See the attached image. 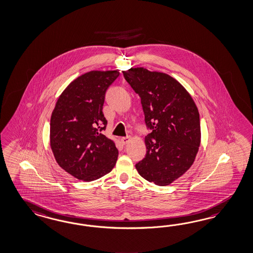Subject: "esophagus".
Segmentation results:
<instances>
[{
    "instance_id": "esophagus-1",
    "label": "esophagus",
    "mask_w": 253,
    "mask_h": 253,
    "mask_svg": "<svg viewBox=\"0 0 253 253\" xmlns=\"http://www.w3.org/2000/svg\"><path fill=\"white\" fill-rule=\"evenodd\" d=\"M130 138H131V137H128V136H127V137H121V142H122L123 144H126V143L129 142Z\"/></svg>"
}]
</instances>
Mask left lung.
Here are the masks:
<instances>
[{
  "label": "left lung",
  "instance_id": "8db88e82",
  "mask_svg": "<svg viewBox=\"0 0 253 253\" xmlns=\"http://www.w3.org/2000/svg\"><path fill=\"white\" fill-rule=\"evenodd\" d=\"M139 95L145 123L146 156L136 165L138 173L158 186H168L186 173L201 145L200 114L190 94L166 73L144 67L123 71Z\"/></svg>",
  "mask_w": 253,
  "mask_h": 253
}]
</instances>
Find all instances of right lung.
Segmentation results:
<instances>
[{"label": "right lung", "mask_w": 253, "mask_h": 253, "mask_svg": "<svg viewBox=\"0 0 253 253\" xmlns=\"http://www.w3.org/2000/svg\"><path fill=\"white\" fill-rule=\"evenodd\" d=\"M116 70H93L65 87L52 111L50 144L58 165L80 180H96L115 167L118 151L114 140L102 134L107 120L102 106Z\"/></svg>", "instance_id": "obj_1"}]
</instances>
